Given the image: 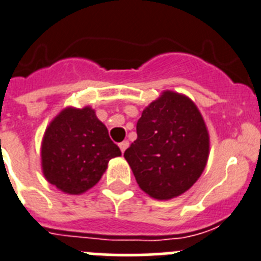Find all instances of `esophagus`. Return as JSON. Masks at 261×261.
<instances>
[{"label": "esophagus", "mask_w": 261, "mask_h": 261, "mask_svg": "<svg viewBox=\"0 0 261 261\" xmlns=\"http://www.w3.org/2000/svg\"><path fill=\"white\" fill-rule=\"evenodd\" d=\"M118 147H119V149H121V152L125 153V150L127 149V147H128V142H127V140H125V142L119 143Z\"/></svg>", "instance_id": "esophagus-1"}]
</instances>
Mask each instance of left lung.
I'll return each instance as SVG.
<instances>
[{
	"label": "left lung",
	"instance_id": "8db88e82",
	"mask_svg": "<svg viewBox=\"0 0 261 261\" xmlns=\"http://www.w3.org/2000/svg\"><path fill=\"white\" fill-rule=\"evenodd\" d=\"M138 139L125 152L136 182L166 201L188 191L207 164L210 136L201 112L186 95L162 92L143 111Z\"/></svg>",
	"mask_w": 261,
	"mask_h": 261
}]
</instances>
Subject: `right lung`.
Segmentation results:
<instances>
[{
    "instance_id": "add662e5",
    "label": "right lung",
    "mask_w": 261,
    "mask_h": 261,
    "mask_svg": "<svg viewBox=\"0 0 261 261\" xmlns=\"http://www.w3.org/2000/svg\"><path fill=\"white\" fill-rule=\"evenodd\" d=\"M121 150L91 107L64 108L50 122L41 144L43 176L68 194H82L101 179Z\"/></svg>"
}]
</instances>
